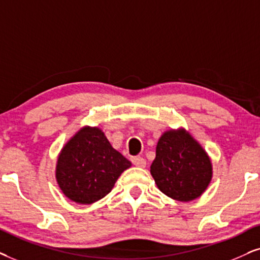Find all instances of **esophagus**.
I'll list each match as a JSON object with an SVG mask.
<instances>
[{"instance_id": "esophagus-1", "label": "esophagus", "mask_w": 260, "mask_h": 260, "mask_svg": "<svg viewBox=\"0 0 260 260\" xmlns=\"http://www.w3.org/2000/svg\"><path fill=\"white\" fill-rule=\"evenodd\" d=\"M131 160H132V163L134 164V166L140 167V168H144V167L146 166V160L140 156H134L131 158Z\"/></svg>"}]
</instances>
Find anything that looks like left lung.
I'll return each mask as SVG.
<instances>
[{"label": "left lung", "instance_id": "obj_1", "mask_svg": "<svg viewBox=\"0 0 260 260\" xmlns=\"http://www.w3.org/2000/svg\"><path fill=\"white\" fill-rule=\"evenodd\" d=\"M150 173L160 192L179 202L199 198L213 174L208 152L182 127L159 137Z\"/></svg>", "mask_w": 260, "mask_h": 260}]
</instances>
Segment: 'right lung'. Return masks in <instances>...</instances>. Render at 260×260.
Segmentation results:
<instances>
[{"mask_svg": "<svg viewBox=\"0 0 260 260\" xmlns=\"http://www.w3.org/2000/svg\"><path fill=\"white\" fill-rule=\"evenodd\" d=\"M132 163L111 146L98 127L85 126L62 147L55 177L62 193L77 204H92L111 192Z\"/></svg>", "mask_w": 260, "mask_h": 260, "instance_id": "right-lung-1", "label": "right lung"}]
</instances>
